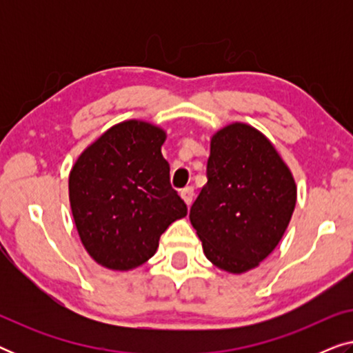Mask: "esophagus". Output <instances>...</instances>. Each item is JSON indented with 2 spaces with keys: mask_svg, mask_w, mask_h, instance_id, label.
Masks as SVG:
<instances>
[{
  "mask_svg": "<svg viewBox=\"0 0 353 353\" xmlns=\"http://www.w3.org/2000/svg\"><path fill=\"white\" fill-rule=\"evenodd\" d=\"M180 194L183 197V201L186 202V205H191L192 204V199H194V188L186 186L185 190H181Z\"/></svg>",
  "mask_w": 353,
  "mask_h": 353,
  "instance_id": "obj_1",
  "label": "esophagus"
}]
</instances>
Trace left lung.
Returning a JSON list of instances; mask_svg holds the SVG:
<instances>
[{
  "mask_svg": "<svg viewBox=\"0 0 353 353\" xmlns=\"http://www.w3.org/2000/svg\"><path fill=\"white\" fill-rule=\"evenodd\" d=\"M296 199V181L273 144L250 125L231 123L212 137L207 183L190 220L215 267L244 273L276 248Z\"/></svg>",
  "mask_w": 353,
  "mask_h": 353,
  "instance_id": "1",
  "label": "left lung"
}]
</instances>
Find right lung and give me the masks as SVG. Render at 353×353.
Segmentation results:
<instances>
[{"instance_id":"obj_1","label":"right lung","mask_w":353,"mask_h":353,"mask_svg":"<svg viewBox=\"0 0 353 353\" xmlns=\"http://www.w3.org/2000/svg\"><path fill=\"white\" fill-rule=\"evenodd\" d=\"M162 128L127 120L77 159L69 199L86 252L110 270L137 268L156 254L161 234L188 214L170 185Z\"/></svg>"}]
</instances>
